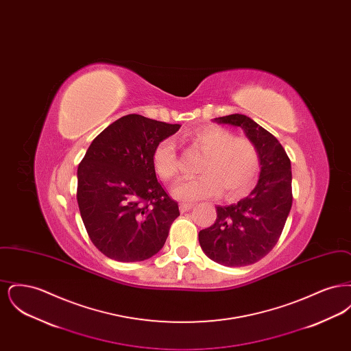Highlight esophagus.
<instances>
[{"label":"esophagus","mask_w":351,"mask_h":351,"mask_svg":"<svg viewBox=\"0 0 351 351\" xmlns=\"http://www.w3.org/2000/svg\"><path fill=\"white\" fill-rule=\"evenodd\" d=\"M179 208H180L182 213H185V212H188V210H191L193 208V204H180Z\"/></svg>","instance_id":"1"}]
</instances>
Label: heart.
Instances as JSON below:
<instances>
[{
    "mask_svg": "<svg viewBox=\"0 0 351 351\" xmlns=\"http://www.w3.org/2000/svg\"><path fill=\"white\" fill-rule=\"evenodd\" d=\"M193 149L204 154L199 178L183 180L172 186L176 200L199 201L215 199L221 195L235 199L246 193L255 182L261 156L250 139L234 136L221 126H206L191 135ZM152 167L162 180H172L179 172V162L173 139L160 141L152 152Z\"/></svg>",
    "mask_w": 351,
    "mask_h": 351,
    "instance_id": "b5f03b06",
    "label": "heart"
}]
</instances>
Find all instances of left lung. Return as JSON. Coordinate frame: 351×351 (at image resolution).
I'll use <instances>...</instances> for the list:
<instances>
[{
  "mask_svg": "<svg viewBox=\"0 0 351 351\" xmlns=\"http://www.w3.org/2000/svg\"><path fill=\"white\" fill-rule=\"evenodd\" d=\"M239 126L261 156L259 179L237 204L216 206V222L199 233L202 251L228 267H243L266 256L278 243L292 206L291 160L280 142L245 114L215 118Z\"/></svg>",
  "mask_w": 351,
  "mask_h": 351,
  "instance_id": "1",
  "label": "left lung"
}]
</instances>
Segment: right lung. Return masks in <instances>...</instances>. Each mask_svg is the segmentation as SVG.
Returning a JSON list of instances; mask_svg holds the SVG:
<instances>
[{
	"label": "right lung",
	"instance_id": "obj_1",
	"mask_svg": "<svg viewBox=\"0 0 351 351\" xmlns=\"http://www.w3.org/2000/svg\"><path fill=\"white\" fill-rule=\"evenodd\" d=\"M179 129L129 114L101 132L85 152L77 204L90 241L108 258L141 262L165 246L180 212L156 179L152 152Z\"/></svg>",
	"mask_w": 351,
	"mask_h": 351
}]
</instances>
